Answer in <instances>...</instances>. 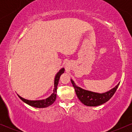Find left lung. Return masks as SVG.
<instances>
[{"label": "left lung", "instance_id": "obj_1", "mask_svg": "<svg viewBox=\"0 0 132 132\" xmlns=\"http://www.w3.org/2000/svg\"><path fill=\"white\" fill-rule=\"evenodd\" d=\"M71 81L75 89L76 94L78 99L85 105L90 107L100 105L107 102L113 96L119 86V83L116 87L109 91L101 94L82 89L81 87L77 86L72 79H71Z\"/></svg>", "mask_w": 132, "mask_h": 132}]
</instances>
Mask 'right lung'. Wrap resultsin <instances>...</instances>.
Wrapping results in <instances>:
<instances>
[{
  "label": "right lung",
  "instance_id": "right-lung-1",
  "mask_svg": "<svg viewBox=\"0 0 132 132\" xmlns=\"http://www.w3.org/2000/svg\"><path fill=\"white\" fill-rule=\"evenodd\" d=\"M64 72V68H62L59 71V72L56 74L54 78V89H53V93L51 94V95L49 97L46 98L45 99L42 100H38V101H30V100H27L24 99L18 95L19 98L23 101L24 102L26 103L30 106L32 107H37V108H45V107H48V106L51 105V104H53L56 99V90H57V86L58 84L59 80H60V76Z\"/></svg>",
  "mask_w": 132,
  "mask_h": 132
}]
</instances>
